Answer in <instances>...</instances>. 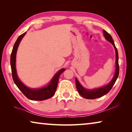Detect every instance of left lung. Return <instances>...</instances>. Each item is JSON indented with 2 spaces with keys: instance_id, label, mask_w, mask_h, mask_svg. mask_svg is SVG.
I'll list each match as a JSON object with an SVG mask.
<instances>
[{
  "instance_id": "8db88e82",
  "label": "left lung",
  "mask_w": 132,
  "mask_h": 132,
  "mask_svg": "<svg viewBox=\"0 0 132 132\" xmlns=\"http://www.w3.org/2000/svg\"><path fill=\"white\" fill-rule=\"evenodd\" d=\"M103 32L104 37L105 38L106 40H108L113 45V46L115 49L116 51V71H115V74L114 75V77L111 80V81L109 82V84L106 85V86H104L103 87L94 89V90H89L85 89L84 87H82V86L80 84V82L78 81L77 79H76V86L77 90L78 92L80 94V95L82 96V97H84L86 99H95V98H100L105 95L106 94L109 93L110 90L112 88L113 85H114L115 82L117 81V80L119 76V63H118V50L116 46L115 45L114 42L112 39V37H111V35L106 32V31L103 30Z\"/></svg>"
}]
</instances>
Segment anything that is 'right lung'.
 <instances>
[{"label":"right lung","instance_id":"1","mask_svg":"<svg viewBox=\"0 0 132 132\" xmlns=\"http://www.w3.org/2000/svg\"><path fill=\"white\" fill-rule=\"evenodd\" d=\"M26 32L20 35L18 38L17 41L13 46L12 53L10 56V65L12 69V77L14 83L17 86V87L20 90L23 94L26 97L31 100L34 101H43L45 100H47L49 98L53 97L54 95L56 90L58 81L60 75L66 70L64 69H62L59 70L55 75L52 80L50 84L47 86L40 89H30L26 87L22 82L20 81L19 78L17 77L16 70H15V56H16L17 50L19 46V45L20 42L21 40L23 38Z\"/></svg>","mask_w":132,"mask_h":132}]
</instances>
